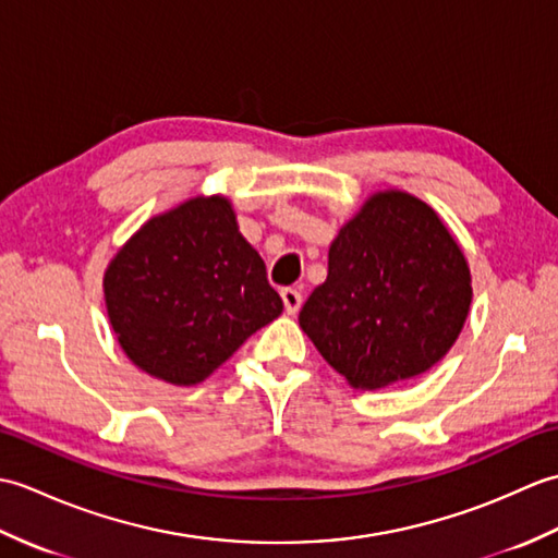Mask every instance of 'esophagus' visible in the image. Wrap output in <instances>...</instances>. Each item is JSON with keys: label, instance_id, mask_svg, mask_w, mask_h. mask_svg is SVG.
<instances>
[{"label": "esophagus", "instance_id": "1", "mask_svg": "<svg viewBox=\"0 0 558 558\" xmlns=\"http://www.w3.org/2000/svg\"><path fill=\"white\" fill-rule=\"evenodd\" d=\"M280 298H282V304H286V312H288V314H298V312H300V306H302V294H300V290L282 288V290H280Z\"/></svg>", "mask_w": 558, "mask_h": 558}]
</instances>
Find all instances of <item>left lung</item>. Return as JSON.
Listing matches in <instances>:
<instances>
[{
	"instance_id": "left-lung-1",
	"label": "left lung",
	"mask_w": 558,
	"mask_h": 558,
	"mask_svg": "<svg viewBox=\"0 0 558 558\" xmlns=\"http://www.w3.org/2000/svg\"><path fill=\"white\" fill-rule=\"evenodd\" d=\"M465 254L432 206L398 189L364 201L328 248L300 326L352 388L420 376L458 340L472 302Z\"/></svg>"
}]
</instances>
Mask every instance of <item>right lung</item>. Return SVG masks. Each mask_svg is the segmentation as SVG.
I'll use <instances>...</instances> for the list:
<instances>
[{
	"label": "right lung",
	"instance_id": "add662e5",
	"mask_svg": "<svg viewBox=\"0 0 558 558\" xmlns=\"http://www.w3.org/2000/svg\"><path fill=\"white\" fill-rule=\"evenodd\" d=\"M102 288L126 357L172 386L204 381L282 312L225 196L150 218L114 254Z\"/></svg>",
	"mask_w": 558,
	"mask_h": 558
}]
</instances>
